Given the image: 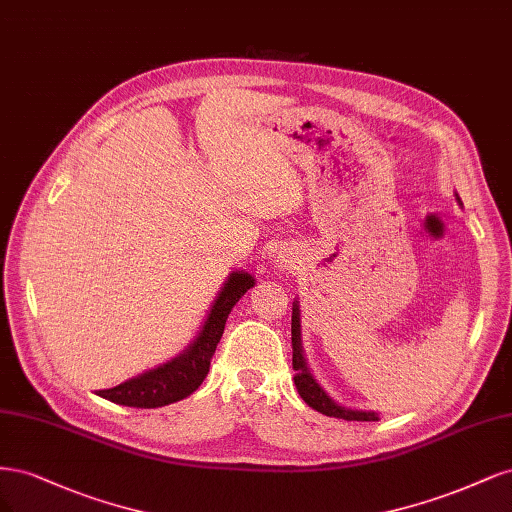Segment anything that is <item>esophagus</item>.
I'll list each match as a JSON object with an SVG mask.
<instances>
[{
  "label": "esophagus",
  "instance_id": "obj_1",
  "mask_svg": "<svg viewBox=\"0 0 512 512\" xmlns=\"http://www.w3.org/2000/svg\"><path fill=\"white\" fill-rule=\"evenodd\" d=\"M283 266H287V263H283Z\"/></svg>",
  "mask_w": 512,
  "mask_h": 512
}]
</instances>
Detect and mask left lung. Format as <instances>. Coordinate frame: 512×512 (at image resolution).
<instances>
[{
  "instance_id": "left-lung-1",
  "label": "left lung",
  "mask_w": 512,
  "mask_h": 512,
  "mask_svg": "<svg viewBox=\"0 0 512 512\" xmlns=\"http://www.w3.org/2000/svg\"><path fill=\"white\" fill-rule=\"evenodd\" d=\"M459 200V197H457ZM291 344H293V370H295V387H298V393L302 395V400L315 408L317 412L325 417H336L344 421H378L376 412H366V410H351L336 404L329 395L323 391V387L317 383V378L310 374L308 364L304 359V349H302V325H300V302H293V315H291Z\"/></svg>"
}]
</instances>
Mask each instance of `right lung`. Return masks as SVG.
Here are the masks:
<instances>
[{
    "label": "right lung",
    "instance_id": "1",
    "mask_svg": "<svg viewBox=\"0 0 512 512\" xmlns=\"http://www.w3.org/2000/svg\"><path fill=\"white\" fill-rule=\"evenodd\" d=\"M253 285L255 278L249 272L238 270L229 274L208 312L200 334L183 353L168 361V364L138 374L136 378H129V381L117 387L97 391V395L114 404L134 408H159L187 398L204 383L210 370V359L214 351H217L229 312Z\"/></svg>",
    "mask_w": 512,
    "mask_h": 512
}]
</instances>
